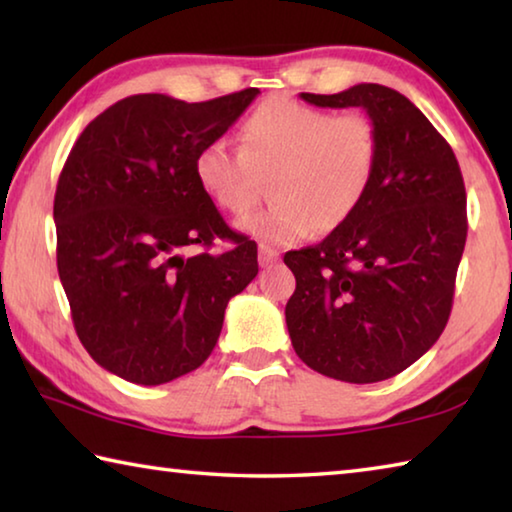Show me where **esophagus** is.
Segmentation results:
<instances>
[{
	"mask_svg": "<svg viewBox=\"0 0 512 512\" xmlns=\"http://www.w3.org/2000/svg\"><path fill=\"white\" fill-rule=\"evenodd\" d=\"M277 250H273L271 246H266V244H259V266H268V264H273V262H277Z\"/></svg>",
	"mask_w": 512,
	"mask_h": 512,
	"instance_id": "esophagus-1",
	"label": "esophagus"
}]
</instances>
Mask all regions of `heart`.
Masks as SVG:
<instances>
[{"mask_svg": "<svg viewBox=\"0 0 512 512\" xmlns=\"http://www.w3.org/2000/svg\"><path fill=\"white\" fill-rule=\"evenodd\" d=\"M241 149L212 140L198 149L194 178L210 201L230 214L255 203L257 176L273 173V205L246 214L237 228L268 246H293L311 232L348 223L375 183L381 140L361 112H334L273 97L250 112Z\"/></svg>", "mask_w": 512, "mask_h": 512, "instance_id": "b5f03b06", "label": "heart"}]
</instances>
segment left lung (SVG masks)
<instances>
[{
    "mask_svg": "<svg viewBox=\"0 0 512 512\" xmlns=\"http://www.w3.org/2000/svg\"><path fill=\"white\" fill-rule=\"evenodd\" d=\"M300 99L366 110L381 155L359 212L320 244L284 255L296 275L289 336L311 370L375 384L418 361L449 320L467 237L461 167L431 121L386 85Z\"/></svg>",
    "mask_w": 512,
    "mask_h": 512,
    "instance_id": "obj_1",
    "label": "left lung"
}]
</instances>
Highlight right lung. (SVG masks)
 I'll use <instances>...</instances> for the list:
<instances>
[{"instance_id":"obj_1","label":"right lung","mask_w":512,"mask_h":512,"mask_svg":"<svg viewBox=\"0 0 512 512\" xmlns=\"http://www.w3.org/2000/svg\"><path fill=\"white\" fill-rule=\"evenodd\" d=\"M257 94H135L92 119L69 151L54 198L58 275L83 348L112 375L160 386L196 370L230 298L257 275L255 241L228 228L194 178L198 149ZM214 238L236 246L184 255Z\"/></svg>"}]
</instances>
